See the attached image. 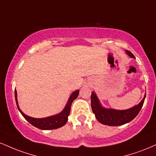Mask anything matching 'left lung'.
Wrapping results in <instances>:
<instances>
[{
  "mask_svg": "<svg viewBox=\"0 0 156 156\" xmlns=\"http://www.w3.org/2000/svg\"><path fill=\"white\" fill-rule=\"evenodd\" d=\"M126 52L129 57L135 58L131 51L126 50ZM145 96L146 95H144V98L137 105L128 110H117L114 109H106L103 108L100 105V102L95 93L91 92V108H92L93 112L95 114V117L97 121L102 124L112 126L123 125L132 121L138 115L144 104Z\"/></svg>",
  "mask_w": 156,
  "mask_h": 156,
  "instance_id": "8db88e82",
  "label": "left lung"
}]
</instances>
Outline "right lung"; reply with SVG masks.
I'll use <instances>...</instances> for the list:
<instances>
[{
  "label": "right lung",
  "mask_w": 156,
  "mask_h": 156,
  "mask_svg": "<svg viewBox=\"0 0 156 156\" xmlns=\"http://www.w3.org/2000/svg\"><path fill=\"white\" fill-rule=\"evenodd\" d=\"M78 94H79V91H78V90H77V91L71 94L65 109L60 113L56 115L44 118V119H34V118H31L30 116L26 115L25 114H24L21 111V110H20L18 106L17 97H16V90H15V99H16V105H17L20 112H21V114L23 115L24 119L27 120L30 124L34 126L35 127H36L37 129H43V130H49V129H56L60 128V127L63 126L67 123V120H68V116L70 115L71 104H72L73 100L76 99L77 97L78 96Z\"/></svg>",
  "instance_id": "add662e5"
}]
</instances>
